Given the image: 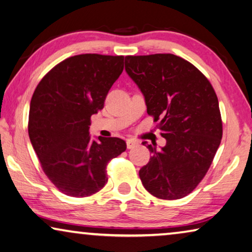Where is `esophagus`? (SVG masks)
<instances>
[{
  "label": "esophagus",
  "mask_w": 252,
  "mask_h": 252,
  "mask_svg": "<svg viewBox=\"0 0 252 252\" xmlns=\"http://www.w3.org/2000/svg\"><path fill=\"white\" fill-rule=\"evenodd\" d=\"M135 146H138V142L133 140V139H127L126 140V147L127 149H132Z\"/></svg>",
  "instance_id": "obj_1"
}]
</instances>
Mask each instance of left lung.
<instances>
[{
    "label": "left lung",
    "instance_id": "1",
    "mask_svg": "<svg viewBox=\"0 0 252 252\" xmlns=\"http://www.w3.org/2000/svg\"><path fill=\"white\" fill-rule=\"evenodd\" d=\"M126 71L159 122L166 146L139 170L151 195L178 199L204 178L222 139V120L212 85L196 67L171 54L126 56ZM146 145V142H142Z\"/></svg>",
    "mask_w": 252,
    "mask_h": 252
}]
</instances>
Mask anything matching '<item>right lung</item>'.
Returning <instances> with one entry per match:
<instances>
[{
  "label": "right lung",
  "mask_w": 252,
  "mask_h": 252,
  "mask_svg": "<svg viewBox=\"0 0 252 252\" xmlns=\"http://www.w3.org/2000/svg\"><path fill=\"white\" fill-rule=\"evenodd\" d=\"M123 56L84 54L55 66L30 102L28 131L42 170L62 193L86 197L107 182L106 165L126 149L120 138L92 140L91 117L123 71Z\"/></svg>",
  "instance_id": "1"
}]
</instances>
